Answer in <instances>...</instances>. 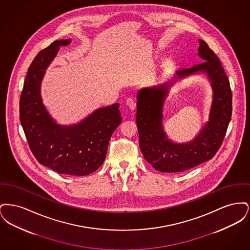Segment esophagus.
<instances>
[{
	"mask_svg": "<svg viewBox=\"0 0 250 250\" xmlns=\"http://www.w3.org/2000/svg\"><path fill=\"white\" fill-rule=\"evenodd\" d=\"M126 106L128 107L130 110H134L136 108V103L134 102V100L132 98H128L126 100Z\"/></svg>",
	"mask_w": 250,
	"mask_h": 250,
	"instance_id": "obj_1",
	"label": "esophagus"
}]
</instances>
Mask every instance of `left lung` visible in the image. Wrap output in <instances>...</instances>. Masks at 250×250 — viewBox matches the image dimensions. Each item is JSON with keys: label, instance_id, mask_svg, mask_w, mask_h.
<instances>
[{"label": "left lung", "instance_id": "1", "mask_svg": "<svg viewBox=\"0 0 250 250\" xmlns=\"http://www.w3.org/2000/svg\"><path fill=\"white\" fill-rule=\"evenodd\" d=\"M199 44L198 55L204 62L178 70L162 83L141 89L137 95L140 147L146 161L162 172L185 171L213 158L231 117V91L226 73L208 45L201 39ZM200 73L208 77L213 91L209 119L193 140L174 143L167 138L163 126L165 101L170 88L178 80Z\"/></svg>", "mask_w": 250, "mask_h": 250}]
</instances>
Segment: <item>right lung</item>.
<instances>
[{
    "mask_svg": "<svg viewBox=\"0 0 250 250\" xmlns=\"http://www.w3.org/2000/svg\"><path fill=\"white\" fill-rule=\"evenodd\" d=\"M71 39L52 42L31 63L20 100V119L37 161L61 174L84 176L101 166L114 130L122 123L119 104L99 107L81 122L63 125L48 113L41 97V83L61 47Z\"/></svg>",
    "mask_w": 250,
    "mask_h": 250,
    "instance_id": "obj_1",
    "label": "right lung"
}]
</instances>
